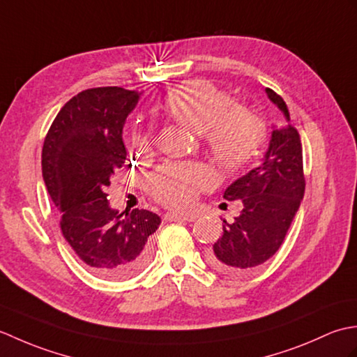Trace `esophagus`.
I'll return each instance as SVG.
<instances>
[{"mask_svg":"<svg viewBox=\"0 0 357 357\" xmlns=\"http://www.w3.org/2000/svg\"><path fill=\"white\" fill-rule=\"evenodd\" d=\"M165 219L167 221L192 222V221H195V216L193 215H179V213H174V211H169V213H165Z\"/></svg>","mask_w":357,"mask_h":357,"instance_id":"esophagus-1","label":"esophagus"}]
</instances>
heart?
Masks as SVG:
<instances>
[{
	"mask_svg": "<svg viewBox=\"0 0 357 357\" xmlns=\"http://www.w3.org/2000/svg\"><path fill=\"white\" fill-rule=\"evenodd\" d=\"M162 110L198 135H204L215 162L227 174L239 173L259 155L265 126L252 110L233 107V100L206 81H187L173 87L162 100ZM146 133L135 135V146L147 149ZM215 181L206 165L169 162L149 178V190L156 201L174 208L192 206L199 190Z\"/></svg>",
	"mask_w": 357,
	"mask_h": 357,
	"instance_id": "1",
	"label": "heart"
}]
</instances>
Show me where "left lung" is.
Wrapping results in <instances>:
<instances>
[{"label":"left lung","instance_id":"1","mask_svg":"<svg viewBox=\"0 0 357 357\" xmlns=\"http://www.w3.org/2000/svg\"><path fill=\"white\" fill-rule=\"evenodd\" d=\"M265 93L287 123L271 132L262 162L224 192V199H241L244 207L233 222L224 221L222 236L210 250L207 262L230 276L256 270L278 252L305 192L301 136L282 98L271 89Z\"/></svg>","mask_w":357,"mask_h":357}]
</instances>
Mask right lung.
Masks as SVG:
<instances>
[{
    "mask_svg": "<svg viewBox=\"0 0 357 357\" xmlns=\"http://www.w3.org/2000/svg\"><path fill=\"white\" fill-rule=\"evenodd\" d=\"M141 93L123 87L82 90L59 110L43 146V178L63 236L96 276L126 279L147 264L161 218L113 210L105 188L127 165L123 127ZM132 165V164H130Z\"/></svg>",
    "mask_w": 357,
    "mask_h": 357,
    "instance_id": "1",
    "label": "right lung"
}]
</instances>
